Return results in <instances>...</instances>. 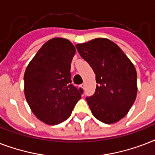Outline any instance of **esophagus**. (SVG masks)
<instances>
[{"mask_svg": "<svg viewBox=\"0 0 155 155\" xmlns=\"http://www.w3.org/2000/svg\"><path fill=\"white\" fill-rule=\"evenodd\" d=\"M81 87H82V88H84H84H85V84H81Z\"/></svg>", "mask_w": 155, "mask_h": 155, "instance_id": "esophagus-1", "label": "esophagus"}]
</instances>
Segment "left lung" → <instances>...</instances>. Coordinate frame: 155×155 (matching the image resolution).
<instances>
[{"label": "left lung", "instance_id": "8db88e82", "mask_svg": "<svg viewBox=\"0 0 155 155\" xmlns=\"http://www.w3.org/2000/svg\"><path fill=\"white\" fill-rule=\"evenodd\" d=\"M76 49L96 74L95 93L86 97L95 117L113 124L125 117L137 96V72L120 47L107 38L77 44Z\"/></svg>", "mask_w": 155, "mask_h": 155}]
</instances>
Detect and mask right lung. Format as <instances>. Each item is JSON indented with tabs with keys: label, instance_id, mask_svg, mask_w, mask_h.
Instances as JSON below:
<instances>
[{
	"label": "right lung",
	"instance_id": "add662e5",
	"mask_svg": "<svg viewBox=\"0 0 155 155\" xmlns=\"http://www.w3.org/2000/svg\"><path fill=\"white\" fill-rule=\"evenodd\" d=\"M75 54L70 41L52 38L26 68L25 98L35 115L46 124L58 125L67 120L84 92L71 84V63Z\"/></svg>",
	"mask_w": 155,
	"mask_h": 155
}]
</instances>
